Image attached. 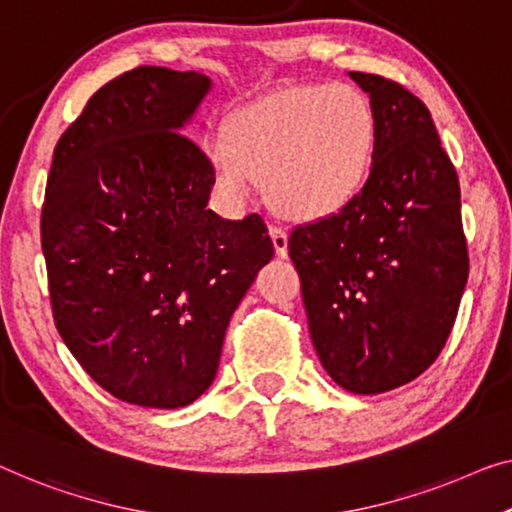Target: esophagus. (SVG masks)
I'll return each mask as SVG.
<instances>
[{"instance_id": "34e87169", "label": "esophagus", "mask_w": 512, "mask_h": 512, "mask_svg": "<svg viewBox=\"0 0 512 512\" xmlns=\"http://www.w3.org/2000/svg\"><path fill=\"white\" fill-rule=\"evenodd\" d=\"M269 234H271L273 248H276V255L285 259V257H287V253H289V248H287V230H285V227L273 225L271 230H269Z\"/></svg>"}]
</instances>
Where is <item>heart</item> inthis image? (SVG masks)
Masks as SVG:
<instances>
[{
	"mask_svg": "<svg viewBox=\"0 0 512 512\" xmlns=\"http://www.w3.org/2000/svg\"><path fill=\"white\" fill-rule=\"evenodd\" d=\"M379 144L370 96L352 85H299L246 105L225 137L204 144L213 179L232 202L255 181L282 216L326 218L354 202L368 183Z\"/></svg>",
	"mask_w": 512,
	"mask_h": 512,
	"instance_id": "b5f03b06",
	"label": "heart"
}]
</instances>
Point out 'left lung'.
Instances as JSON below:
<instances>
[{
	"mask_svg": "<svg viewBox=\"0 0 512 512\" xmlns=\"http://www.w3.org/2000/svg\"><path fill=\"white\" fill-rule=\"evenodd\" d=\"M379 117L361 195L299 225L289 257L310 338L335 384L377 395L409 384L444 349L469 276L460 183L421 98L398 82L349 73Z\"/></svg>",
	"mask_w": 512,
	"mask_h": 512,
	"instance_id": "8db88e82",
	"label": "left lung"
}]
</instances>
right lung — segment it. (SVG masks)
Instances as JSON below:
<instances>
[{"instance_id":"obj_1","label":"right lung","mask_w":512,"mask_h":512,"mask_svg":"<svg viewBox=\"0 0 512 512\" xmlns=\"http://www.w3.org/2000/svg\"><path fill=\"white\" fill-rule=\"evenodd\" d=\"M211 91L197 71L110 80L59 137L41 246L57 331L114 398L151 409L213 384L227 324L273 243L207 209L209 160L181 135Z\"/></svg>"}]
</instances>
